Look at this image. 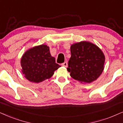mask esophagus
Returning a JSON list of instances; mask_svg holds the SVG:
<instances>
[{"instance_id":"34e87169","label":"esophagus","mask_w":123,"mask_h":123,"mask_svg":"<svg viewBox=\"0 0 123 123\" xmlns=\"http://www.w3.org/2000/svg\"><path fill=\"white\" fill-rule=\"evenodd\" d=\"M62 66H64V67H68V63L66 62H65L63 63H62Z\"/></svg>"}]
</instances>
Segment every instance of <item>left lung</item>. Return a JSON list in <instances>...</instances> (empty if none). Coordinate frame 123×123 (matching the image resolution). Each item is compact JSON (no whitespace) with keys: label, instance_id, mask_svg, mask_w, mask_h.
<instances>
[{"label":"left lung","instance_id":"8db88e82","mask_svg":"<svg viewBox=\"0 0 123 123\" xmlns=\"http://www.w3.org/2000/svg\"><path fill=\"white\" fill-rule=\"evenodd\" d=\"M71 57L68 71L80 83H91L99 77L105 68V56L102 50L88 41L74 43L70 46Z\"/></svg>","mask_w":123,"mask_h":123}]
</instances>
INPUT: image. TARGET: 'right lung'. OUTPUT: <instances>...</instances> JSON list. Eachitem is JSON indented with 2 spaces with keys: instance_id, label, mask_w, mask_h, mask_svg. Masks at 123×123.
I'll return each mask as SVG.
<instances>
[{
  "instance_id": "1",
  "label": "right lung",
  "mask_w": 123,
  "mask_h": 123,
  "mask_svg": "<svg viewBox=\"0 0 123 123\" xmlns=\"http://www.w3.org/2000/svg\"><path fill=\"white\" fill-rule=\"evenodd\" d=\"M20 63L25 78L37 83L50 78L61 67L51 55L49 46L44 44L27 50L21 57Z\"/></svg>"
}]
</instances>
